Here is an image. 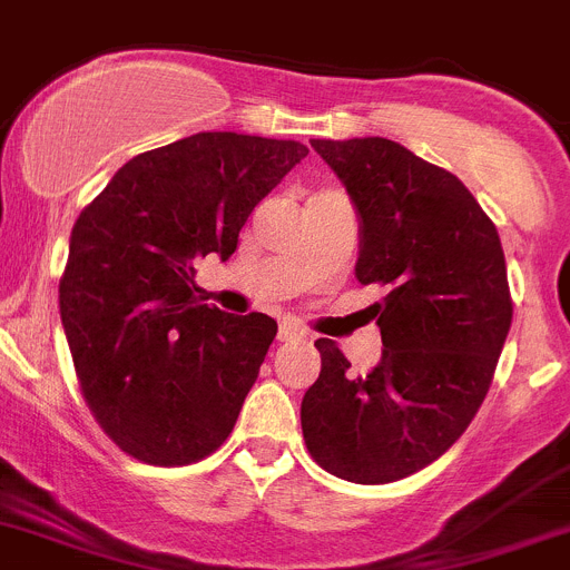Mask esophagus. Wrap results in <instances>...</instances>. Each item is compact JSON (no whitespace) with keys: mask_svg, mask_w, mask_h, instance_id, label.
<instances>
[{"mask_svg":"<svg viewBox=\"0 0 570 570\" xmlns=\"http://www.w3.org/2000/svg\"><path fill=\"white\" fill-rule=\"evenodd\" d=\"M306 332L297 326V323H281V330H278V341L284 343H292V341H304Z\"/></svg>","mask_w":570,"mask_h":570,"instance_id":"esophagus-1","label":"esophagus"}]
</instances>
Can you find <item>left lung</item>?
Masks as SVG:
<instances>
[{
    "label": "left lung",
    "mask_w": 570,
    "mask_h": 570,
    "mask_svg": "<svg viewBox=\"0 0 570 570\" xmlns=\"http://www.w3.org/2000/svg\"><path fill=\"white\" fill-rule=\"evenodd\" d=\"M357 213L355 278L374 304L381 363L363 377L326 337L301 403L309 454L361 485L403 480L469 429L511 326L500 235L465 184L392 138H312Z\"/></svg>",
    "instance_id": "obj_1"
}]
</instances>
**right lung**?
Returning a JSON list of instances; mask_svg holds the SVG:
<instances>
[{
  "label": "right lung",
  "instance_id": "add662e5",
  "mask_svg": "<svg viewBox=\"0 0 570 570\" xmlns=\"http://www.w3.org/2000/svg\"><path fill=\"white\" fill-rule=\"evenodd\" d=\"M306 153L292 138L196 132L130 158L76 218L61 326L87 406L141 463H196L233 432L278 323L204 304L196 261H227Z\"/></svg>",
  "mask_w": 570,
  "mask_h": 570
}]
</instances>
